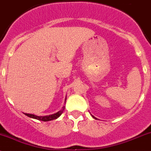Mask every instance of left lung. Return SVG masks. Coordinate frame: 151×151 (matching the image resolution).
I'll list each match as a JSON object with an SVG mask.
<instances>
[{
	"label": "left lung",
	"mask_w": 151,
	"mask_h": 151,
	"mask_svg": "<svg viewBox=\"0 0 151 151\" xmlns=\"http://www.w3.org/2000/svg\"><path fill=\"white\" fill-rule=\"evenodd\" d=\"M93 117V118H95V117H94V116H92Z\"/></svg>",
	"instance_id": "8db88e82"
}]
</instances>
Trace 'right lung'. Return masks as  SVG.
<instances>
[{"mask_svg": "<svg viewBox=\"0 0 151 151\" xmlns=\"http://www.w3.org/2000/svg\"><path fill=\"white\" fill-rule=\"evenodd\" d=\"M65 107L63 106V109L60 111H59L58 112H56V113L53 114V115H47V116H37V115H32V114H27V113H24L27 116L29 117V118H35V119H37V120L39 121H42V122H48V121H51V120H54V119H56L57 118L60 116L62 115V113L63 112V110H64Z\"/></svg>", "mask_w": 151, "mask_h": 151, "instance_id": "1", "label": "right lung"}]
</instances>
